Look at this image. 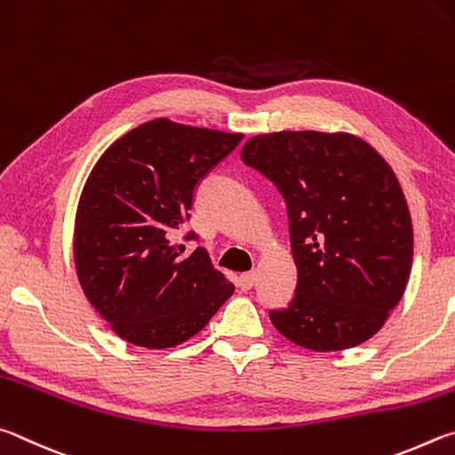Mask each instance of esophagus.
Instances as JSON below:
<instances>
[{
  "mask_svg": "<svg viewBox=\"0 0 455 455\" xmlns=\"http://www.w3.org/2000/svg\"><path fill=\"white\" fill-rule=\"evenodd\" d=\"M253 283H256V272H248V274H242L237 277V288L242 291H248L253 288Z\"/></svg>",
  "mask_w": 455,
  "mask_h": 455,
  "instance_id": "34e87169",
  "label": "esophagus"
}]
</instances>
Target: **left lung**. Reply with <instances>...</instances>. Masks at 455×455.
I'll return each instance as SVG.
<instances>
[{"mask_svg":"<svg viewBox=\"0 0 455 455\" xmlns=\"http://www.w3.org/2000/svg\"><path fill=\"white\" fill-rule=\"evenodd\" d=\"M282 191L298 269L274 328L312 352H339L384 328L410 280L413 228L389 164L347 132L253 135L240 151Z\"/></svg>","mask_w":455,"mask_h":455,"instance_id":"left-lung-1","label":"left lung"}]
</instances>
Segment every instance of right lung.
Returning <instances> with one entry per match:
<instances>
[{
  "instance_id": "obj_1",
  "label": "right lung",
  "mask_w": 455,
  "mask_h": 455,
  "mask_svg": "<svg viewBox=\"0 0 455 455\" xmlns=\"http://www.w3.org/2000/svg\"><path fill=\"white\" fill-rule=\"evenodd\" d=\"M242 138L156 117L111 143L87 175L74 223L76 274L127 344L180 346L234 293L204 248L188 256L172 237L199 178Z\"/></svg>"
}]
</instances>
